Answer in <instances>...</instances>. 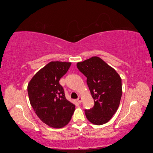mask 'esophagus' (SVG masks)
<instances>
[{
	"mask_svg": "<svg viewBox=\"0 0 153 153\" xmlns=\"http://www.w3.org/2000/svg\"><path fill=\"white\" fill-rule=\"evenodd\" d=\"M77 101L79 103H80L81 102H82V96H78V99H77Z\"/></svg>",
	"mask_w": 153,
	"mask_h": 153,
	"instance_id": "obj_1",
	"label": "esophagus"
}]
</instances>
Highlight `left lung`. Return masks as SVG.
I'll use <instances>...</instances> for the list:
<instances>
[{
    "label": "left lung",
    "instance_id": "1",
    "mask_svg": "<svg viewBox=\"0 0 153 153\" xmlns=\"http://www.w3.org/2000/svg\"><path fill=\"white\" fill-rule=\"evenodd\" d=\"M76 66L87 77V84L94 101L93 107L85 110L87 119L96 125L106 123L116 112L121 101V77L98 57L78 62Z\"/></svg>",
    "mask_w": 153,
    "mask_h": 153
}]
</instances>
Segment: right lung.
<instances>
[{
    "mask_svg": "<svg viewBox=\"0 0 153 153\" xmlns=\"http://www.w3.org/2000/svg\"><path fill=\"white\" fill-rule=\"evenodd\" d=\"M71 62L52 61L37 72L27 86L29 101L38 117L48 126L61 128L70 121L75 105L66 100L59 80Z\"/></svg>",
    "mask_w": 153,
    "mask_h": 153,
    "instance_id": "obj_1",
    "label": "right lung"
}]
</instances>
